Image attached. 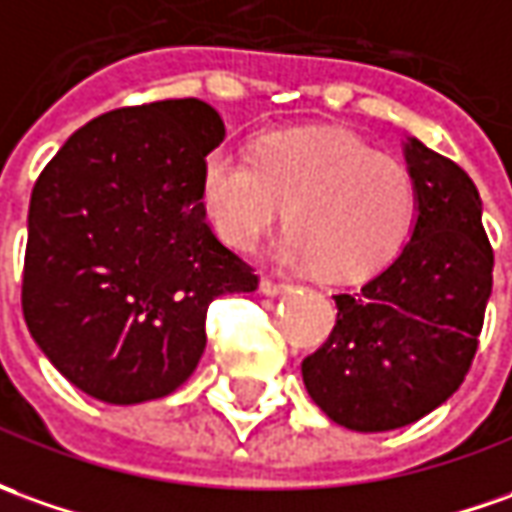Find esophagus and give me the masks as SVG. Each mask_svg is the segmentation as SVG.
<instances>
[{
	"label": "esophagus",
	"instance_id": "obj_1",
	"mask_svg": "<svg viewBox=\"0 0 512 512\" xmlns=\"http://www.w3.org/2000/svg\"><path fill=\"white\" fill-rule=\"evenodd\" d=\"M260 291H263L266 297H283V294L291 291V285L274 283V280H269V277H263V280H260Z\"/></svg>",
	"mask_w": 512,
	"mask_h": 512
}]
</instances>
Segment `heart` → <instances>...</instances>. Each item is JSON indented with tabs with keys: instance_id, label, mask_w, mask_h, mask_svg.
Segmentation results:
<instances>
[{
	"instance_id": "1",
	"label": "heart",
	"mask_w": 512,
	"mask_h": 512,
	"mask_svg": "<svg viewBox=\"0 0 512 512\" xmlns=\"http://www.w3.org/2000/svg\"><path fill=\"white\" fill-rule=\"evenodd\" d=\"M198 196L218 238L252 252L283 218L274 257L288 269L367 277L401 252L417 218V184L401 159L325 128H277L252 154L218 145L201 159Z\"/></svg>"
}]
</instances>
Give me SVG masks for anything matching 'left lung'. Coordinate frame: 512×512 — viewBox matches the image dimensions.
<instances>
[{"mask_svg":"<svg viewBox=\"0 0 512 512\" xmlns=\"http://www.w3.org/2000/svg\"><path fill=\"white\" fill-rule=\"evenodd\" d=\"M417 184L409 241L353 294H336L328 342L302 381L344 429L392 431L446 403L471 370L493 288V249L471 176L420 139L403 142Z\"/></svg>","mask_w":512,"mask_h":512,"instance_id":"8db88e82","label":"left lung"}]
</instances>
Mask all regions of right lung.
I'll return each instance as SVG.
<instances>
[{"label":"right lung","mask_w":512,"mask_h":512,"mask_svg":"<svg viewBox=\"0 0 512 512\" xmlns=\"http://www.w3.org/2000/svg\"><path fill=\"white\" fill-rule=\"evenodd\" d=\"M204 100L100 114L41 170L27 215L22 311L69 384L103 403L165 398L207 347V308L257 274L215 238L201 159L224 142Z\"/></svg>","instance_id":"add662e5"}]
</instances>
